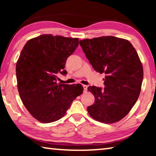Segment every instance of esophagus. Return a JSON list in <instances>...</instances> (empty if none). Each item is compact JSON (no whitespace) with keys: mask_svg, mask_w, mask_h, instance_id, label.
I'll return each instance as SVG.
<instances>
[{"mask_svg":"<svg viewBox=\"0 0 156 156\" xmlns=\"http://www.w3.org/2000/svg\"><path fill=\"white\" fill-rule=\"evenodd\" d=\"M87 87H88L87 85H83L84 93H87Z\"/></svg>","mask_w":156,"mask_h":156,"instance_id":"obj_1","label":"esophagus"}]
</instances>
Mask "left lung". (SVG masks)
I'll list each match as a JSON object with an SVG mask.
<instances>
[{
	"mask_svg": "<svg viewBox=\"0 0 156 156\" xmlns=\"http://www.w3.org/2000/svg\"><path fill=\"white\" fill-rule=\"evenodd\" d=\"M80 45L97 72L105 73V88L89 86L95 97L87 107L94 120L113 123L128 114L138 100L143 80V67L130 42L114 36L80 41Z\"/></svg>",
	"mask_w": 156,
	"mask_h": 156,
	"instance_id": "1",
	"label": "left lung"
}]
</instances>
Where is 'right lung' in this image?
<instances>
[{
	"label": "right lung",
	"mask_w": 156,
	"mask_h": 156,
	"mask_svg": "<svg viewBox=\"0 0 156 156\" xmlns=\"http://www.w3.org/2000/svg\"><path fill=\"white\" fill-rule=\"evenodd\" d=\"M78 41L77 38L43 34L28 41L20 52L16 67L18 90L26 109L39 122L58 120L83 94L81 84L57 83L58 73L67 74L66 60Z\"/></svg>",
	"instance_id": "add662e5"
}]
</instances>
